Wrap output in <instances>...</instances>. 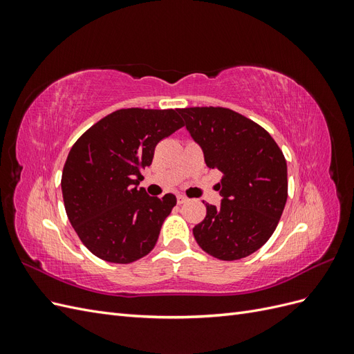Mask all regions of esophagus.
Returning <instances> with one entry per match:
<instances>
[{
	"label": "esophagus",
	"mask_w": 354,
	"mask_h": 354,
	"mask_svg": "<svg viewBox=\"0 0 354 354\" xmlns=\"http://www.w3.org/2000/svg\"><path fill=\"white\" fill-rule=\"evenodd\" d=\"M189 199L186 198V196H183V195H178L177 196V203H178V205H181V203H186Z\"/></svg>",
	"instance_id": "obj_1"
}]
</instances>
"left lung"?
I'll list each match as a JSON object with an SVG mask.
<instances>
[{
	"instance_id": "obj_1",
	"label": "left lung",
	"mask_w": 354,
	"mask_h": 354,
	"mask_svg": "<svg viewBox=\"0 0 354 354\" xmlns=\"http://www.w3.org/2000/svg\"><path fill=\"white\" fill-rule=\"evenodd\" d=\"M208 168L223 173L220 207L194 227L201 248L218 260L248 257L269 241L288 198L286 160L272 136L226 108L178 109Z\"/></svg>"
}]
</instances>
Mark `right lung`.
I'll list each match as a JSON object with an SVG mask.
<instances>
[{
	"label": "right lung",
	"mask_w": 354,
	"mask_h": 354,
	"mask_svg": "<svg viewBox=\"0 0 354 354\" xmlns=\"http://www.w3.org/2000/svg\"><path fill=\"white\" fill-rule=\"evenodd\" d=\"M181 127L174 109H120L72 146L62 173L63 202L72 227L95 257L128 264L153 250L177 199L149 196L138 185L156 145Z\"/></svg>",
	"instance_id": "add662e5"
}]
</instances>
